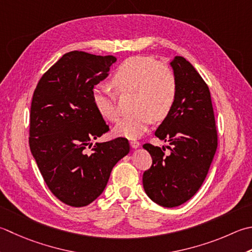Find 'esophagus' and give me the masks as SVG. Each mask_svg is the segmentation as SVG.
<instances>
[{
  "instance_id": "1",
  "label": "esophagus",
  "mask_w": 252,
  "mask_h": 252,
  "mask_svg": "<svg viewBox=\"0 0 252 252\" xmlns=\"http://www.w3.org/2000/svg\"><path fill=\"white\" fill-rule=\"evenodd\" d=\"M130 145H131L132 149H137V147L140 146V142H139V141L133 140V141H131V142H130Z\"/></svg>"
}]
</instances>
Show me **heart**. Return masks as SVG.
<instances>
[{"mask_svg": "<svg viewBox=\"0 0 252 252\" xmlns=\"http://www.w3.org/2000/svg\"><path fill=\"white\" fill-rule=\"evenodd\" d=\"M111 85L118 92H134L135 110L115 126V134L136 139L144 133L153 119H166L174 109L178 95V84L172 68L165 63H156L152 57L137 56L123 61L111 77ZM92 101L103 119L117 122L120 111L116 95L101 85L92 91Z\"/></svg>", "mask_w": 252, "mask_h": 252, "instance_id": "1", "label": "heart"}]
</instances>
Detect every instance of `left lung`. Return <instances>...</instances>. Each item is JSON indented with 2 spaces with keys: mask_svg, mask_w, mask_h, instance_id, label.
<instances>
[{
  "mask_svg": "<svg viewBox=\"0 0 252 252\" xmlns=\"http://www.w3.org/2000/svg\"><path fill=\"white\" fill-rule=\"evenodd\" d=\"M178 95L170 115L155 135L168 141L165 149L146 143L153 164L143 174L149 198L164 208H175L190 200L205 180L218 149V131L209 86L193 65L182 57L170 62Z\"/></svg>",
  "mask_w": 252,
  "mask_h": 252,
  "instance_id": "1",
  "label": "left lung"
}]
</instances>
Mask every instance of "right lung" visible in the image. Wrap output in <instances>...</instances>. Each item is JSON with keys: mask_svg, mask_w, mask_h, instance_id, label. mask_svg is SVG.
I'll return each mask as SVG.
<instances>
[{"mask_svg": "<svg viewBox=\"0 0 252 252\" xmlns=\"http://www.w3.org/2000/svg\"><path fill=\"white\" fill-rule=\"evenodd\" d=\"M113 56L71 51L43 74L33 92L29 147L48 188L74 208L105 190L111 170L130 152L125 137L96 143L109 126L92 101V91L109 75Z\"/></svg>", "mask_w": 252, "mask_h": 252, "instance_id": "1", "label": "right lung"}]
</instances>
